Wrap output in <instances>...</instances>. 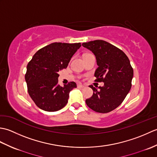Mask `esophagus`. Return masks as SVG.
I'll return each mask as SVG.
<instances>
[{
  "label": "esophagus",
  "instance_id": "esophagus-1",
  "mask_svg": "<svg viewBox=\"0 0 157 157\" xmlns=\"http://www.w3.org/2000/svg\"><path fill=\"white\" fill-rule=\"evenodd\" d=\"M78 87L79 88H84V86H83L82 84H78Z\"/></svg>",
  "mask_w": 157,
  "mask_h": 157
}]
</instances>
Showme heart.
I'll return each mask as SVG.
<instances>
[{"label": "heart", "mask_w": 157, "mask_h": 157, "mask_svg": "<svg viewBox=\"0 0 157 157\" xmlns=\"http://www.w3.org/2000/svg\"><path fill=\"white\" fill-rule=\"evenodd\" d=\"M85 55H86V54H85Z\"/></svg>", "instance_id": "1"}]
</instances>
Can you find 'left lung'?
Segmentation results:
<instances>
[{"label":"left lung","mask_w":157,"mask_h":157,"mask_svg":"<svg viewBox=\"0 0 157 157\" xmlns=\"http://www.w3.org/2000/svg\"><path fill=\"white\" fill-rule=\"evenodd\" d=\"M82 46L96 56L98 66L94 73L96 81L104 82L98 89L90 86L93 95L86 100V105L96 112H111L121 104L131 89L134 70L129 60L121 49L102 40L84 42Z\"/></svg>","instance_id":"left-lung-1"}]
</instances>
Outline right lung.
<instances>
[{
    "label": "right lung",
    "mask_w": 157,
    "mask_h": 157,
    "mask_svg": "<svg viewBox=\"0 0 157 157\" xmlns=\"http://www.w3.org/2000/svg\"><path fill=\"white\" fill-rule=\"evenodd\" d=\"M81 43L54 42L40 49L27 65L25 75L28 92L36 106L44 111H59L67 105L70 91L77 87L70 82L58 83L59 71L66 69Z\"/></svg>",
    "instance_id": "right-lung-1"
}]
</instances>
